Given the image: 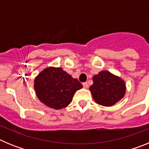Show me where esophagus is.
Returning <instances> with one entry per match:
<instances>
[{
    "label": "esophagus",
    "instance_id": "34e87169",
    "mask_svg": "<svg viewBox=\"0 0 149 149\" xmlns=\"http://www.w3.org/2000/svg\"><path fill=\"white\" fill-rule=\"evenodd\" d=\"M83 86H84V87L85 88V89H86V88L88 87V84L86 82L83 83Z\"/></svg>",
    "mask_w": 149,
    "mask_h": 149
}]
</instances>
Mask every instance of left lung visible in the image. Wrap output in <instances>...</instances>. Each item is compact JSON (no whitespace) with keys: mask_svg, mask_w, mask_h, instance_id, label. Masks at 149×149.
<instances>
[{"mask_svg":"<svg viewBox=\"0 0 149 149\" xmlns=\"http://www.w3.org/2000/svg\"><path fill=\"white\" fill-rule=\"evenodd\" d=\"M93 84L89 87L96 103L105 107L115 104L124 97L125 83L108 71H101L93 77Z\"/></svg>","mask_w":149,"mask_h":149,"instance_id":"obj_1","label":"left lung"}]
</instances>
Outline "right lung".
Masks as SVG:
<instances>
[{"mask_svg":"<svg viewBox=\"0 0 149 149\" xmlns=\"http://www.w3.org/2000/svg\"><path fill=\"white\" fill-rule=\"evenodd\" d=\"M82 87L77 79L62 68L48 67L34 80V89L39 101L55 110L68 106L76 91Z\"/></svg>","mask_w":149,"mask_h":149,"instance_id":"1","label":"right lung"}]
</instances>
